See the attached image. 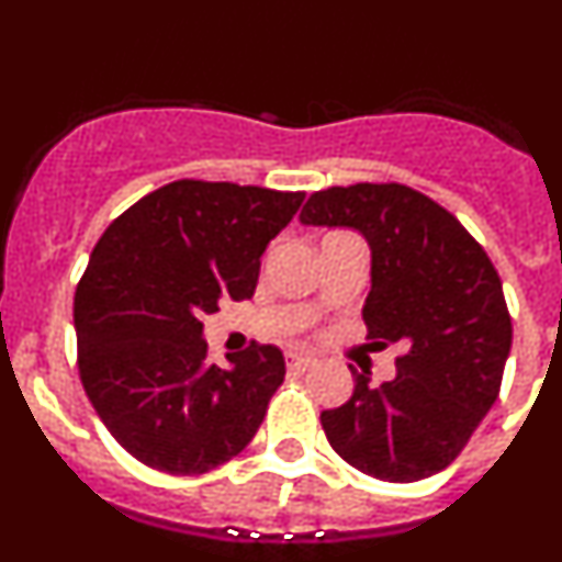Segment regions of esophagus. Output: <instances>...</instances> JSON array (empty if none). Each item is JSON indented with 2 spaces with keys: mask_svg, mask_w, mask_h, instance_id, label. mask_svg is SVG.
Instances as JSON below:
<instances>
[{
  "mask_svg": "<svg viewBox=\"0 0 562 562\" xmlns=\"http://www.w3.org/2000/svg\"><path fill=\"white\" fill-rule=\"evenodd\" d=\"M312 362H315V357L301 355V351H286V369L290 371H297V374H301V371L310 369Z\"/></svg>",
  "mask_w": 562,
  "mask_h": 562,
  "instance_id": "1",
  "label": "esophagus"
}]
</instances>
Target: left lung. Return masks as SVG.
Returning a JSON list of instances; mask_svg holds the SVG:
<instances>
[{
    "instance_id": "1",
    "label": "left lung",
    "mask_w": 562,
    "mask_h": 562,
    "mask_svg": "<svg viewBox=\"0 0 562 562\" xmlns=\"http://www.w3.org/2000/svg\"><path fill=\"white\" fill-rule=\"evenodd\" d=\"M304 225L355 227L371 247L362 306L374 346L400 342L396 376L321 414L342 461L380 481L428 479L464 450L498 400L513 321L484 247L453 213L400 182L315 191ZM351 369V366H349Z\"/></svg>"
}]
</instances>
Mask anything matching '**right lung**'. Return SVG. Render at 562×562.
<instances>
[{
	"instance_id": "add662e5",
	"label": "right lung",
	"mask_w": 562,
	"mask_h": 562,
	"mask_svg": "<svg viewBox=\"0 0 562 562\" xmlns=\"http://www.w3.org/2000/svg\"><path fill=\"white\" fill-rule=\"evenodd\" d=\"M301 191L177 180L98 238L76 292L78 374L109 434L168 475H200L250 445L284 382V355L258 346L211 366L202 315L256 292L261 256Z\"/></svg>"
}]
</instances>
